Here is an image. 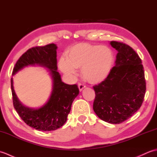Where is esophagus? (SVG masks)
<instances>
[{"label":"esophagus","mask_w":157,"mask_h":157,"mask_svg":"<svg viewBox=\"0 0 157 157\" xmlns=\"http://www.w3.org/2000/svg\"><path fill=\"white\" fill-rule=\"evenodd\" d=\"M78 88H79V91L81 92L83 89H84V88H86V86L84 84H81V83H79V84H78Z\"/></svg>","instance_id":"obj_1"}]
</instances>
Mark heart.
Segmentation results:
<instances>
[{
	"mask_svg": "<svg viewBox=\"0 0 157 157\" xmlns=\"http://www.w3.org/2000/svg\"><path fill=\"white\" fill-rule=\"evenodd\" d=\"M66 59L61 58L60 69L70 77L75 76V69L81 68V74L85 80L97 84L107 78L111 72L114 54L105 46L79 43L69 48Z\"/></svg>",
	"mask_w": 157,
	"mask_h": 157,
	"instance_id": "b5f03b06",
	"label": "heart"
}]
</instances>
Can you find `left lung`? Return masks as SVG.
Listing matches in <instances>:
<instances>
[{
	"mask_svg": "<svg viewBox=\"0 0 157 157\" xmlns=\"http://www.w3.org/2000/svg\"><path fill=\"white\" fill-rule=\"evenodd\" d=\"M117 51L115 65L104 81L93 86V109L98 117L113 124L121 123L140 108L146 92L142 60L132 47L111 41Z\"/></svg>",
	"mask_w": 157,
	"mask_h": 157,
	"instance_id": "left-lung-1",
	"label": "left lung"
}]
</instances>
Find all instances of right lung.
<instances>
[{
    "instance_id": "right-lung-1",
    "label": "right lung",
    "mask_w": 157,
    "mask_h": 157,
    "mask_svg": "<svg viewBox=\"0 0 157 157\" xmlns=\"http://www.w3.org/2000/svg\"><path fill=\"white\" fill-rule=\"evenodd\" d=\"M56 49L55 44L29 48L18 59L13 71L14 75L29 65L48 69L52 79V90L48 101L40 108L32 109L23 105L15 94L13 78L11 79L13 102L16 111L26 124L41 131H52L64 125L73 100L79 94L78 86L67 84L61 80L57 71Z\"/></svg>"
}]
</instances>
